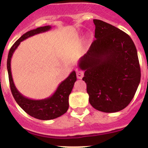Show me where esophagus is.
I'll return each mask as SVG.
<instances>
[{
    "label": "esophagus",
    "mask_w": 148,
    "mask_h": 148,
    "mask_svg": "<svg viewBox=\"0 0 148 148\" xmlns=\"http://www.w3.org/2000/svg\"><path fill=\"white\" fill-rule=\"evenodd\" d=\"M76 75L78 79H82L84 77V72L82 71V70H77Z\"/></svg>",
    "instance_id": "1"
}]
</instances>
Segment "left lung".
<instances>
[{
	"mask_svg": "<svg viewBox=\"0 0 148 148\" xmlns=\"http://www.w3.org/2000/svg\"><path fill=\"white\" fill-rule=\"evenodd\" d=\"M95 38L78 61L84 70L89 101L95 109L115 113L125 109L140 83L141 70L131 38L117 27L94 19Z\"/></svg>",
	"mask_w": 148,
	"mask_h": 148,
	"instance_id": "1",
	"label": "left lung"
}]
</instances>
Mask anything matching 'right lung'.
Wrapping results in <instances>:
<instances>
[{"label": "right lung", "instance_id": "1", "mask_svg": "<svg viewBox=\"0 0 148 148\" xmlns=\"http://www.w3.org/2000/svg\"><path fill=\"white\" fill-rule=\"evenodd\" d=\"M51 27V26L38 27L23 34L12 45L9 52L7 58L8 75L13 97L18 105L27 114L40 120L54 119L64 114L67 111L69 108V95L71 93L74 84L76 81V73L75 71L72 72L70 75L60 84L56 92L50 97L41 100H34L23 96L15 87L11 73V58L21 41L35 35L47 32L50 29Z\"/></svg>", "mask_w": 148, "mask_h": 148}]
</instances>
